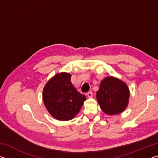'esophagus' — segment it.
Masks as SVG:
<instances>
[{
    "mask_svg": "<svg viewBox=\"0 0 158 158\" xmlns=\"http://www.w3.org/2000/svg\"><path fill=\"white\" fill-rule=\"evenodd\" d=\"M87 96L89 98H92V96H93V93H92V92L91 91H89V92H88L87 93Z\"/></svg>",
    "mask_w": 158,
    "mask_h": 158,
    "instance_id": "obj_1",
    "label": "esophagus"
}]
</instances>
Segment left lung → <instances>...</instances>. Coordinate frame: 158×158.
Returning <instances> with one entry per match:
<instances>
[{"mask_svg":"<svg viewBox=\"0 0 158 158\" xmlns=\"http://www.w3.org/2000/svg\"><path fill=\"white\" fill-rule=\"evenodd\" d=\"M129 95L127 85L113 77L104 79L96 93L102 110L108 115L118 114L125 110L127 106Z\"/></svg>","mask_w":158,"mask_h":158,"instance_id":"obj_1","label":"left lung"}]
</instances>
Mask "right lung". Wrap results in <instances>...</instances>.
Wrapping results in <instances>:
<instances>
[{"mask_svg": "<svg viewBox=\"0 0 158 158\" xmlns=\"http://www.w3.org/2000/svg\"><path fill=\"white\" fill-rule=\"evenodd\" d=\"M85 96L77 90L69 73H60L50 79L43 90V101L56 119L69 121L78 114Z\"/></svg>", "mask_w": 158, "mask_h": 158, "instance_id": "obj_1", "label": "right lung"}]
</instances>
